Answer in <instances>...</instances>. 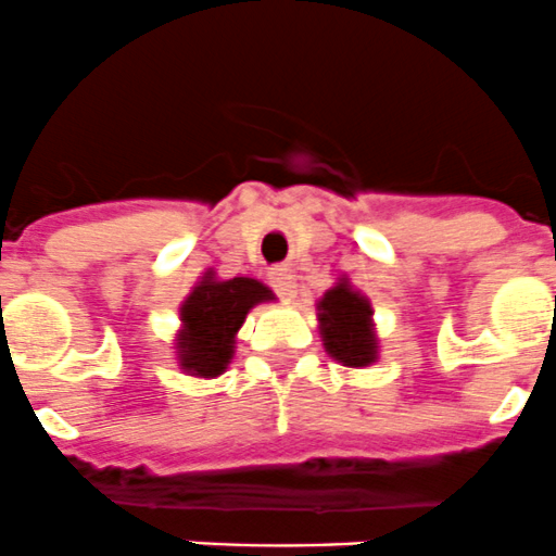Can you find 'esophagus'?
<instances>
[{"label":"esophagus","mask_w":556,"mask_h":556,"mask_svg":"<svg viewBox=\"0 0 556 556\" xmlns=\"http://www.w3.org/2000/svg\"><path fill=\"white\" fill-rule=\"evenodd\" d=\"M268 279H271L274 290H277L282 299H288L290 302V299L296 296V274H293V268L288 266L271 268V271H268Z\"/></svg>","instance_id":"1"}]
</instances>
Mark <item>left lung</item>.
I'll list each match as a JSON object with an SVG mask.
<instances>
[{
	"mask_svg": "<svg viewBox=\"0 0 556 556\" xmlns=\"http://www.w3.org/2000/svg\"><path fill=\"white\" fill-rule=\"evenodd\" d=\"M318 334L324 352L346 368H368L379 359V338L374 324L371 299L343 274L338 282L315 302Z\"/></svg>",
	"mask_w": 556,
	"mask_h": 556,
	"instance_id": "8db88e82",
	"label": "left lung"
}]
</instances>
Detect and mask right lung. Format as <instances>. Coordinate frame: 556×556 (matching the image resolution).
<instances>
[{
	"label": "right lung",
	"mask_w": 556,
	"mask_h": 556,
	"mask_svg": "<svg viewBox=\"0 0 556 556\" xmlns=\"http://www.w3.org/2000/svg\"><path fill=\"white\" fill-rule=\"evenodd\" d=\"M274 299V290L260 279H222L207 268L179 304L174 357L182 374L197 379L222 377L232 363L235 338L247 321L249 309Z\"/></svg>",
	"instance_id": "1"
}]
</instances>
